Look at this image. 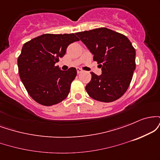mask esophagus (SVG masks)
<instances>
[{
  "mask_svg": "<svg viewBox=\"0 0 160 160\" xmlns=\"http://www.w3.org/2000/svg\"><path fill=\"white\" fill-rule=\"evenodd\" d=\"M77 71H78V74H80V73L82 72V70L80 69V68H77Z\"/></svg>",
  "mask_w": 160,
  "mask_h": 160,
  "instance_id": "esophagus-1",
  "label": "esophagus"
}]
</instances>
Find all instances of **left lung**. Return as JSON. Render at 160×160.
Returning <instances> with one entry per match:
<instances>
[{
    "instance_id": "8db88e82",
    "label": "left lung",
    "mask_w": 160,
    "mask_h": 160,
    "mask_svg": "<svg viewBox=\"0 0 160 160\" xmlns=\"http://www.w3.org/2000/svg\"><path fill=\"white\" fill-rule=\"evenodd\" d=\"M102 68V74L91 72L86 86L88 95L96 101L111 102L126 92L135 69V49L123 34L107 28L77 33Z\"/></svg>"
}]
</instances>
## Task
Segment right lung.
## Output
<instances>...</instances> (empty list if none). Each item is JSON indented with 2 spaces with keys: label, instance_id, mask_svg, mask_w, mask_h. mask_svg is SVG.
<instances>
[{
  "label": "right lung",
  "instance_id": "right-lung-1",
  "mask_svg": "<svg viewBox=\"0 0 160 160\" xmlns=\"http://www.w3.org/2000/svg\"><path fill=\"white\" fill-rule=\"evenodd\" d=\"M78 40L74 34H44L23 45L18 58L19 77L38 103L51 106L67 98L77 70L62 71L55 64L65 54L68 45Z\"/></svg>",
  "mask_w": 160,
  "mask_h": 160
}]
</instances>
